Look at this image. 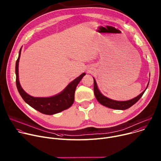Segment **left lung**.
<instances>
[{"label": "left lung", "mask_w": 161, "mask_h": 161, "mask_svg": "<svg viewBox=\"0 0 161 161\" xmlns=\"http://www.w3.org/2000/svg\"><path fill=\"white\" fill-rule=\"evenodd\" d=\"M93 79H94V93L96 100H97L98 102L102 105L108 107L110 108L116 109V110H125L130 108L131 106L135 104L141 98L142 95L145 92V90L147 89L149 84L148 82L146 89L140 95L134 98L133 99L127 100V101H116V100L110 99L106 97V96H103L98 89L97 84H96V82L94 78H93Z\"/></svg>", "instance_id": "left-lung-1"}]
</instances>
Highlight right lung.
Masks as SVG:
<instances>
[{
    "instance_id": "obj_1",
    "label": "right lung",
    "mask_w": 161,
    "mask_h": 161,
    "mask_svg": "<svg viewBox=\"0 0 161 161\" xmlns=\"http://www.w3.org/2000/svg\"><path fill=\"white\" fill-rule=\"evenodd\" d=\"M21 51V47L19 50V56L16 63L15 72L17 89L23 100L32 108L46 115H53L70 108L74 102V95L76 87L86 74H82L79 77L71 82L65 89H63V91L55 96L47 98L33 97V96L28 94L23 89L19 81L18 65Z\"/></svg>"
}]
</instances>
